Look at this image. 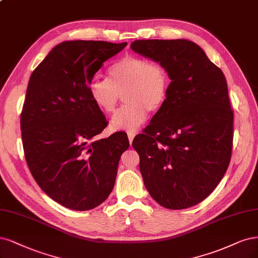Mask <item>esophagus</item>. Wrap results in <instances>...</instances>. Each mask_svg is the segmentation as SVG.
<instances>
[{
    "label": "esophagus",
    "mask_w": 258,
    "mask_h": 258,
    "mask_svg": "<svg viewBox=\"0 0 258 258\" xmlns=\"http://www.w3.org/2000/svg\"><path fill=\"white\" fill-rule=\"evenodd\" d=\"M136 136H137V132H128V139H129L130 144H132V141Z\"/></svg>",
    "instance_id": "obj_1"
}]
</instances>
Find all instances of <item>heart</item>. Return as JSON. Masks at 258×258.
Here are the masks:
<instances>
[{
	"instance_id": "1",
	"label": "heart",
	"mask_w": 258,
	"mask_h": 258,
	"mask_svg": "<svg viewBox=\"0 0 258 258\" xmlns=\"http://www.w3.org/2000/svg\"><path fill=\"white\" fill-rule=\"evenodd\" d=\"M168 83L163 66L140 56L126 55L110 67L108 79L93 78L88 93L97 108L105 114L114 112L123 95L126 104L113 115L110 125L114 130L131 132L146 120L148 111L161 108Z\"/></svg>"
}]
</instances>
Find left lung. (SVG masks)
Masks as SVG:
<instances>
[{
	"mask_svg": "<svg viewBox=\"0 0 258 258\" xmlns=\"http://www.w3.org/2000/svg\"><path fill=\"white\" fill-rule=\"evenodd\" d=\"M131 49L163 66L171 79L164 103L132 142L144 184L167 209L192 207L216 189L232 156L225 77L190 40H136Z\"/></svg>",
	"mask_w": 258,
	"mask_h": 258,
	"instance_id": "8db88e82",
	"label": "left lung"
}]
</instances>
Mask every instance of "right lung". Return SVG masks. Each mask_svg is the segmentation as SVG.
I'll list each match as a JSON object with an SVG mask.
<instances>
[{
    "mask_svg": "<svg viewBox=\"0 0 258 258\" xmlns=\"http://www.w3.org/2000/svg\"><path fill=\"white\" fill-rule=\"evenodd\" d=\"M127 42L69 40L34 70L21 113L26 163L41 190L61 206L90 210L114 188L127 133L96 136L108 125L88 85L106 59Z\"/></svg>",
    "mask_w": 258,
    "mask_h": 258,
    "instance_id": "1",
    "label": "right lung"
}]
</instances>
